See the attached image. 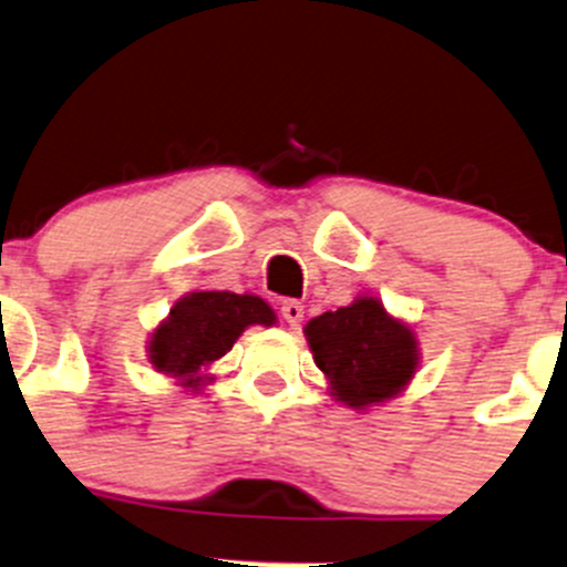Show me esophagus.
<instances>
[{
	"instance_id": "obj_1",
	"label": "esophagus",
	"mask_w": 567,
	"mask_h": 567,
	"mask_svg": "<svg viewBox=\"0 0 567 567\" xmlns=\"http://www.w3.org/2000/svg\"><path fill=\"white\" fill-rule=\"evenodd\" d=\"M280 317L289 322V326H298L303 320V303L300 300H284L280 303Z\"/></svg>"
}]
</instances>
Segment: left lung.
<instances>
[{
    "label": "left lung",
    "mask_w": 567,
    "mask_h": 567,
    "mask_svg": "<svg viewBox=\"0 0 567 567\" xmlns=\"http://www.w3.org/2000/svg\"><path fill=\"white\" fill-rule=\"evenodd\" d=\"M306 337L339 401L355 409L401 392L417 368L414 333L373 298L326 311L306 326Z\"/></svg>",
    "instance_id": "1"
}]
</instances>
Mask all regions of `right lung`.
<instances>
[{
	"label": "right lung",
	"mask_w": 567,
	"mask_h": 567,
	"mask_svg": "<svg viewBox=\"0 0 567 567\" xmlns=\"http://www.w3.org/2000/svg\"><path fill=\"white\" fill-rule=\"evenodd\" d=\"M272 309L256 295L194 292L153 333L150 361L166 375H194L228 353L247 326H272ZM186 384L192 386L194 379Z\"/></svg>",
	"instance_id": "obj_1"
}]
</instances>
